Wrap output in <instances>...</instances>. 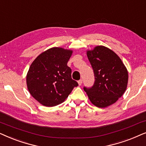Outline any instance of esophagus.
<instances>
[{
  "mask_svg": "<svg viewBox=\"0 0 146 146\" xmlns=\"http://www.w3.org/2000/svg\"><path fill=\"white\" fill-rule=\"evenodd\" d=\"M82 83H83V80H82V79H80V80L78 81V84H79V85H81V84H82Z\"/></svg>",
  "mask_w": 146,
  "mask_h": 146,
  "instance_id": "1",
  "label": "esophagus"
}]
</instances>
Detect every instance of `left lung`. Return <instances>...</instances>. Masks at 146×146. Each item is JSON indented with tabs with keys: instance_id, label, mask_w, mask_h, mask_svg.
<instances>
[{
	"instance_id": "obj_1",
	"label": "left lung",
	"mask_w": 146,
	"mask_h": 146,
	"mask_svg": "<svg viewBox=\"0 0 146 146\" xmlns=\"http://www.w3.org/2000/svg\"><path fill=\"white\" fill-rule=\"evenodd\" d=\"M87 55L93 68L95 82L92 87H84L83 89L93 105L106 108L117 102L125 91L127 70L121 59L104 46L88 50Z\"/></svg>"
}]
</instances>
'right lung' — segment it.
<instances>
[{"label": "right lung", "instance_id": "obj_1", "mask_svg": "<svg viewBox=\"0 0 146 146\" xmlns=\"http://www.w3.org/2000/svg\"><path fill=\"white\" fill-rule=\"evenodd\" d=\"M72 50L53 47L40 54L29 67L27 87L40 104L53 107L63 103L78 83L67 66Z\"/></svg>", "mask_w": 146, "mask_h": 146}]
</instances>
